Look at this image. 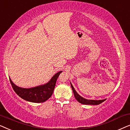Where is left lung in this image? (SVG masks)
I'll list each match as a JSON object with an SVG mask.
<instances>
[{
	"label": "left lung",
	"instance_id": "obj_1",
	"mask_svg": "<svg viewBox=\"0 0 130 130\" xmlns=\"http://www.w3.org/2000/svg\"><path fill=\"white\" fill-rule=\"evenodd\" d=\"M71 84V87H72V89L73 90V92L74 96L75 97L76 100H77L78 102L80 103V104H85V105H99L101 104V103L104 102L106 100V99H102V100H90V99H86L82 97L81 96H80L79 94L77 93V92L76 91V90L74 89V87L73 86V85L70 82Z\"/></svg>",
	"mask_w": 130,
	"mask_h": 130
}]
</instances>
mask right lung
Returning a JSON list of instances; mask_svg holds the SVG:
<instances>
[{
	"label": "right lung",
	"instance_id": "1",
	"mask_svg": "<svg viewBox=\"0 0 130 130\" xmlns=\"http://www.w3.org/2000/svg\"><path fill=\"white\" fill-rule=\"evenodd\" d=\"M62 71H60L51 77L49 82L44 85L30 88H23L14 84L9 79L14 91L24 100L34 103H41L48 100L53 95L57 79Z\"/></svg>",
	"mask_w": 130,
	"mask_h": 130
}]
</instances>
